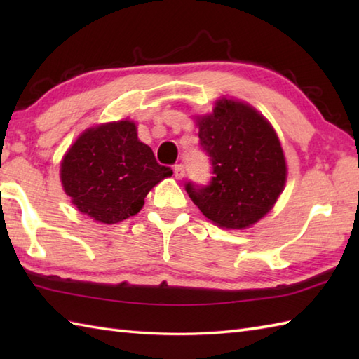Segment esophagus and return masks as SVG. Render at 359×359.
Wrapping results in <instances>:
<instances>
[{
	"label": "esophagus",
	"mask_w": 359,
	"mask_h": 359,
	"mask_svg": "<svg viewBox=\"0 0 359 359\" xmlns=\"http://www.w3.org/2000/svg\"><path fill=\"white\" fill-rule=\"evenodd\" d=\"M174 175H175V179H184L185 177V166L184 165H175L174 166Z\"/></svg>",
	"instance_id": "esophagus-1"
}]
</instances>
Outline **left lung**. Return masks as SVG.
<instances>
[{
    "label": "left lung",
    "instance_id": "obj_1",
    "mask_svg": "<svg viewBox=\"0 0 359 359\" xmlns=\"http://www.w3.org/2000/svg\"><path fill=\"white\" fill-rule=\"evenodd\" d=\"M196 123L212 177L205 187L188 182V196L205 217L226 230L255 225L273 208L287 180L284 151L273 126L250 104L228 98Z\"/></svg>",
    "mask_w": 359,
    "mask_h": 359
}]
</instances>
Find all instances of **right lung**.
<instances>
[{
  "instance_id": "add662e5",
  "label": "right lung",
  "mask_w": 359,
  "mask_h": 359,
  "mask_svg": "<svg viewBox=\"0 0 359 359\" xmlns=\"http://www.w3.org/2000/svg\"><path fill=\"white\" fill-rule=\"evenodd\" d=\"M170 175L171 168L157 163L131 120L86 129L67 149L60 168L71 202L102 224L135 216L152 187Z\"/></svg>"
}]
</instances>
